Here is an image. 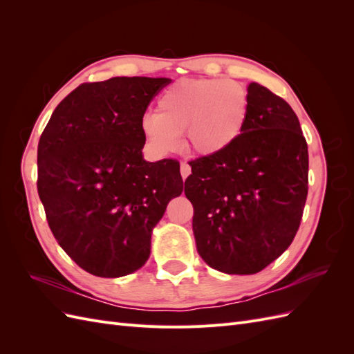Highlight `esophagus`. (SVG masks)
Returning a JSON list of instances; mask_svg holds the SVG:
<instances>
[{
	"mask_svg": "<svg viewBox=\"0 0 354 354\" xmlns=\"http://www.w3.org/2000/svg\"><path fill=\"white\" fill-rule=\"evenodd\" d=\"M180 173H181V177L186 178V177L192 173V168H190V165H189V164H186V162H181V165H180Z\"/></svg>",
	"mask_w": 354,
	"mask_h": 354,
	"instance_id": "34e87169",
	"label": "esophagus"
}]
</instances>
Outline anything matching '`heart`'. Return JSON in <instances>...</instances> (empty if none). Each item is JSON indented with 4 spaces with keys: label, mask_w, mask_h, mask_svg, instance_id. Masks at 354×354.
I'll list each match as a JSON object with an SVG mask.
<instances>
[{
    "label": "heart",
    "mask_w": 354,
    "mask_h": 354,
    "mask_svg": "<svg viewBox=\"0 0 354 354\" xmlns=\"http://www.w3.org/2000/svg\"><path fill=\"white\" fill-rule=\"evenodd\" d=\"M250 116V95L230 80H181L158 99L155 115L142 121V134L158 155L174 152L180 134L187 147L202 156L232 149L243 134Z\"/></svg>",
    "instance_id": "obj_1"
}]
</instances>
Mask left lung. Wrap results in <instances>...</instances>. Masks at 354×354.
I'll return each instance as SVG.
<instances>
[{"label":"left lung","instance_id":"obj_1","mask_svg":"<svg viewBox=\"0 0 354 354\" xmlns=\"http://www.w3.org/2000/svg\"><path fill=\"white\" fill-rule=\"evenodd\" d=\"M248 122L232 149L189 162L196 250L227 274L261 272L294 241L308 192V152L295 112L263 85H248Z\"/></svg>","mask_w":354,"mask_h":354}]
</instances>
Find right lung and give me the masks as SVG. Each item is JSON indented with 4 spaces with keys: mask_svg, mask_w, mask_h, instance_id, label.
I'll list each match as a JSON object with an SVG mask.
<instances>
[{
    "mask_svg": "<svg viewBox=\"0 0 354 354\" xmlns=\"http://www.w3.org/2000/svg\"><path fill=\"white\" fill-rule=\"evenodd\" d=\"M169 78L85 82L53 112L38 143V195L57 243L99 277L130 274L152 230L183 192L176 159L147 162L142 121Z\"/></svg>",
    "mask_w": 354,
    "mask_h": 354,
    "instance_id": "obj_1",
    "label": "right lung"
}]
</instances>
